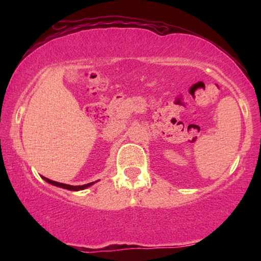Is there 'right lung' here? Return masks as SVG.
Returning <instances> with one entry per match:
<instances>
[{"label": "right lung", "instance_id": "obj_1", "mask_svg": "<svg viewBox=\"0 0 261 261\" xmlns=\"http://www.w3.org/2000/svg\"><path fill=\"white\" fill-rule=\"evenodd\" d=\"M42 178L46 180L47 183H49L51 185H55V187H59V188H62V189H67V190H70V191H81V190H84L86 189L88 187H91V185H93L95 182H98V180H95V182H92V183H87V184H84V185H78V187H73V185H69V184H63V183H59V182H55V180H51L49 178H46L43 177Z\"/></svg>", "mask_w": 261, "mask_h": 261}]
</instances>
